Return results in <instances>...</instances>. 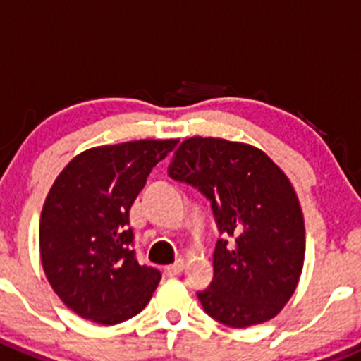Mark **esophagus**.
Wrapping results in <instances>:
<instances>
[{
    "label": "esophagus",
    "mask_w": 361,
    "mask_h": 361,
    "mask_svg": "<svg viewBox=\"0 0 361 361\" xmlns=\"http://www.w3.org/2000/svg\"><path fill=\"white\" fill-rule=\"evenodd\" d=\"M183 269H185V262L183 260H178L176 264L167 265V267H165V274H167V276H176V274H180V272L183 271Z\"/></svg>",
    "instance_id": "esophagus-1"
}]
</instances>
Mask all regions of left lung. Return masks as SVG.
Instances as JSON below:
<instances>
[{"label":"left lung","instance_id":"8db88e82","mask_svg":"<svg viewBox=\"0 0 361 361\" xmlns=\"http://www.w3.org/2000/svg\"><path fill=\"white\" fill-rule=\"evenodd\" d=\"M167 171L210 200L224 235L210 287L197 292L204 312L230 328L276 317L305 262V219L287 174L258 147L214 137L183 140Z\"/></svg>","mask_w":361,"mask_h":361}]
</instances>
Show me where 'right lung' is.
I'll return each instance as SVG.
<instances>
[{"instance_id":"add662e5","label":"right lung","mask_w":361,"mask_h":361,"mask_svg":"<svg viewBox=\"0 0 361 361\" xmlns=\"http://www.w3.org/2000/svg\"><path fill=\"white\" fill-rule=\"evenodd\" d=\"M178 140L90 147L56 176L40 214L44 272L67 308L97 324L128 321L149 302L160 271L131 249L130 208Z\"/></svg>"}]
</instances>
